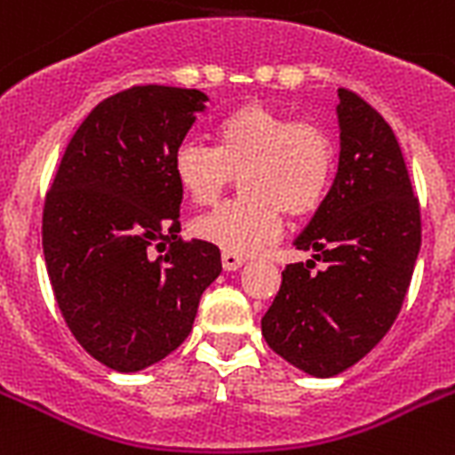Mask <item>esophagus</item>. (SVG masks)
Segmentation results:
<instances>
[{
	"label": "esophagus",
	"instance_id": "obj_1",
	"mask_svg": "<svg viewBox=\"0 0 455 455\" xmlns=\"http://www.w3.org/2000/svg\"><path fill=\"white\" fill-rule=\"evenodd\" d=\"M243 264H245V257H243V254L221 252V266H224V271H238Z\"/></svg>",
	"mask_w": 455,
	"mask_h": 455
}]
</instances>
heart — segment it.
Returning <instances> with one entry per match:
<instances>
[{"mask_svg":"<svg viewBox=\"0 0 455 455\" xmlns=\"http://www.w3.org/2000/svg\"><path fill=\"white\" fill-rule=\"evenodd\" d=\"M212 140L215 147L187 140L175 149L172 175L180 189L208 205L240 175L245 196L196 217V238L224 252L250 254L280 234L283 212L301 220L327 198L336 149L323 125L245 102L215 121Z\"/></svg>","mask_w":455,"mask_h":455,"instance_id":"b5f03b06","label":"heart"}]
</instances>
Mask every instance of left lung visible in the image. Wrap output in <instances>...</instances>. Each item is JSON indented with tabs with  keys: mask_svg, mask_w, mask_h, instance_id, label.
Listing matches in <instances>:
<instances>
[{
	"mask_svg": "<svg viewBox=\"0 0 455 455\" xmlns=\"http://www.w3.org/2000/svg\"><path fill=\"white\" fill-rule=\"evenodd\" d=\"M339 170L297 250L323 260L287 264L261 317L280 357L327 379L353 367L393 327L420 250V210L393 128L374 107L339 88Z\"/></svg>",
	"mask_w": 455,
	"mask_h": 455,
	"instance_id": "1",
	"label": "left lung"
}]
</instances>
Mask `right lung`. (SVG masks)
I'll use <instances>...</instances> for the list:
<instances>
[{
    "mask_svg": "<svg viewBox=\"0 0 455 455\" xmlns=\"http://www.w3.org/2000/svg\"><path fill=\"white\" fill-rule=\"evenodd\" d=\"M205 102L196 88L172 86L102 100L46 194L44 259L55 301L74 339L114 371H142L180 348L221 273L220 247L177 235L172 156Z\"/></svg>",
    "mask_w": 455,
    "mask_h": 455,
    "instance_id": "right-lung-1",
    "label": "right lung"
}]
</instances>
